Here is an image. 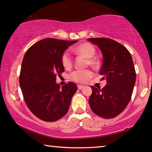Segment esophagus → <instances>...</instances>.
Segmentation results:
<instances>
[{"label":"esophagus","instance_id":"1","mask_svg":"<svg viewBox=\"0 0 152 152\" xmlns=\"http://www.w3.org/2000/svg\"><path fill=\"white\" fill-rule=\"evenodd\" d=\"M83 87H84V86H83V85H78V89H82Z\"/></svg>","mask_w":152,"mask_h":152}]
</instances>
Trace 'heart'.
<instances>
[{
	"label": "heart",
	"mask_w": 152,
	"mask_h": 152,
	"mask_svg": "<svg viewBox=\"0 0 152 152\" xmlns=\"http://www.w3.org/2000/svg\"><path fill=\"white\" fill-rule=\"evenodd\" d=\"M74 52L77 54L81 55L84 57L87 58V65H89L93 67L98 66V63L96 59L93 58V56L96 53L95 48L89 43H83L74 49ZM62 65L65 68H71L73 64L72 56L69 51H65L62 54L61 58ZM93 77V72L90 69H83V70H75L72 72L69 75V78L72 81L77 83H86L88 82Z\"/></svg>",
	"instance_id": "heart-1"
}]
</instances>
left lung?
<instances>
[{
  "label": "left lung",
  "instance_id": "obj_1",
  "mask_svg": "<svg viewBox=\"0 0 152 152\" xmlns=\"http://www.w3.org/2000/svg\"><path fill=\"white\" fill-rule=\"evenodd\" d=\"M88 40L97 45L102 53L99 74L106 80V85L102 89L91 87V109L102 118H114L123 112L132 97L136 81L132 56L125 46L109 38H90Z\"/></svg>",
  "mask_w": 152,
  "mask_h": 152
}]
</instances>
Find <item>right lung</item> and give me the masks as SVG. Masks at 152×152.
<instances>
[{"label": "right lung", "instance_id": "1", "mask_svg": "<svg viewBox=\"0 0 152 152\" xmlns=\"http://www.w3.org/2000/svg\"><path fill=\"white\" fill-rule=\"evenodd\" d=\"M77 42L46 38L34 44L24 54L20 86L29 110L43 121H57L68 111L77 86L69 82L61 88L56 79L65 71L62 54Z\"/></svg>", "mask_w": 152, "mask_h": 152}]
</instances>
